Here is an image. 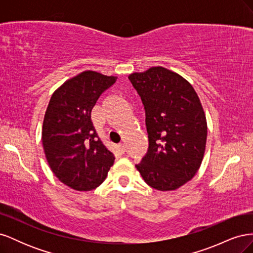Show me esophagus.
<instances>
[{"instance_id": "obj_1", "label": "esophagus", "mask_w": 253, "mask_h": 253, "mask_svg": "<svg viewBox=\"0 0 253 253\" xmlns=\"http://www.w3.org/2000/svg\"><path fill=\"white\" fill-rule=\"evenodd\" d=\"M118 150H119V152L121 153V154H125V153H126V145L124 143L119 144L118 145Z\"/></svg>"}]
</instances>
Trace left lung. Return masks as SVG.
Masks as SVG:
<instances>
[{
    "mask_svg": "<svg viewBox=\"0 0 253 253\" xmlns=\"http://www.w3.org/2000/svg\"><path fill=\"white\" fill-rule=\"evenodd\" d=\"M128 80L141 98L149 137L137 170L152 188L178 189L192 179L204 158L207 120L200 98L186 79L162 66L133 73Z\"/></svg>",
    "mask_w": 253,
    "mask_h": 253,
    "instance_id": "obj_1",
    "label": "left lung"
}]
</instances>
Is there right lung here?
<instances>
[{
  "label": "right lung",
  "mask_w": 253,
  "mask_h": 253,
  "mask_svg": "<svg viewBox=\"0 0 253 253\" xmlns=\"http://www.w3.org/2000/svg\"><path fill=\"white\" fill-rule=\"evenodd\" d=\"M116 80L86 71L65 81L50 98L42 128L44 153L53 174L74 190L96 189L114 164V154L98 138L90 112Z\"/></svg>",
  "instance_id": "right-lung-1"
}]
</instances>
